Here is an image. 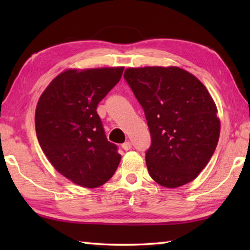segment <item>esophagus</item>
<instances>
[{"instance_id":"esophagus-1","label":"esophagus","mask_w":250,"mask_h":250,"mask_svg":"<svg viewBox=\"0 0 250 250\" xmlns=\"http://www.w3.org/2000/svg\"><path fill=\"white\" fill-rule=\"evenodd\" d=\"M121 147H122V149H124L125 151H128V150L131 149V147H132V145H131L130 141H126V142L124 143V145L121 146Z\"/></svg>"}]
</instances>
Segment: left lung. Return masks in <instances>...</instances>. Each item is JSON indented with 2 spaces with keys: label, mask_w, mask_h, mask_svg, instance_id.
I'll list each match as a JSON object with an SVG mask.
<instances>
[{
  "label": "left lung",
  "mask_w": 250,
  "mask_h": 250,
  "mask_svg": "<svg viewBox=\"0 0 250 250\" xmlns=\"http://www.w3.org/2000/svg\"><path fill=\"white\" fill-rule=\"evenodd\" d=\"M124 77L145 110L151 134L150 176L164 188L193 181L216 149L221 122L208 90L179 67L125 69Z\"/></svg>",
  "instance_id": "8db88e82"
}]
</instances>
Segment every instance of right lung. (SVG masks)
Returning a JSON list of instances; mask_svg holds the SVG:
<instances>
[{
    "mask_svg": "<svg viewBox=\"0 0 250 250\" xmlns=\"http://www.w3.org/2000/svg\"><path fill=\"white\" fill-rule=\"evenodd\" d=\"M124 69H68L48 84L37 103L35 128L42 150L62 175L83 188L104 184L120 163L97 105L119 83Z\"/></svg>",
    "mask_w": 250,
    "mask_h": 250,
    "instance_id": "1",
    "label": "right lung"
}]
</instances>
